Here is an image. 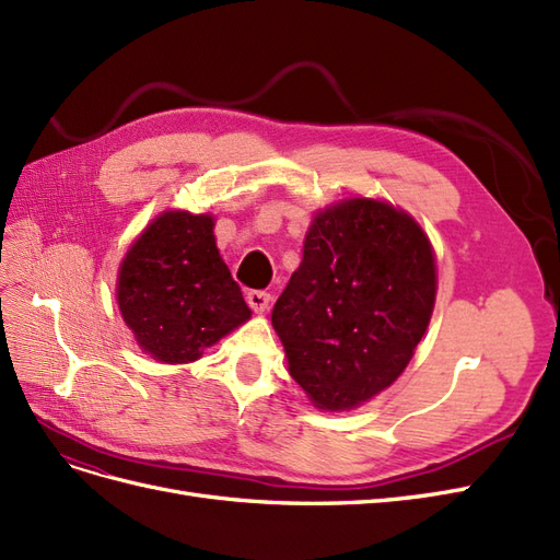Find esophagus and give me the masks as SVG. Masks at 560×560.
Here are the masks:
<instances>
[{"instance_id": "34e87169", "label": "esophagus", "mask_w": 560, "mask_h": 560, "mask_svg": "<svg viewBox=\"0 0 560 560\" xmlns=\"http://www.w3.org/2000/svg\"><path fill=\"white\" fill-rule=\"evenodd\" d=\"M246 302L256 314H262L269 306V293L267 291H248Z\"/></svg>"}]
</instances>
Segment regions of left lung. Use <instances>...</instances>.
<instances>
[{
    "mask_svg": "<svg viewBox=\"0 0 560 560\" xmlns=\"http://www.w3.org/2000/svg\"><path fill=\"white\" fill-rule=\"evenodd\" d=\"M435 304V258L407 213L349 200L316 213L272 310L291 376L320 409H351L407 368Z\"/></svg>",
    "mask_w": 560,
    "mask_h": 560,
    "instance_id": "8db88e82",
    "label": "left lung"
}]
</instances>
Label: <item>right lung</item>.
I'll list each match as a JSON object with an SVG mask.
<instances>
[{
  "label": "right lung",
  "mask_w": 560,
  "mask_h": 560,
  "mask_svg": "<svg viewBox=\"0 0 560 560\" xmlns=\"http://www.w3.org/2000/svg\"><path fill=\"white\" fill-rule=\"evenodd\" d=\"M118 304L139 347L160 363H190L250 310L213 240L211 215L167 211L122 260Z\"/></svg>",
  "instance_id": "1"
}]
</instances>
